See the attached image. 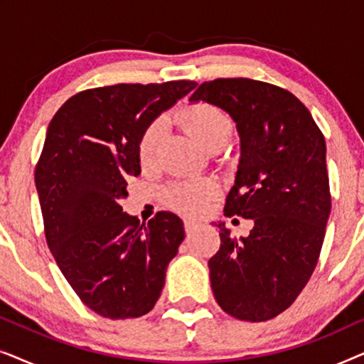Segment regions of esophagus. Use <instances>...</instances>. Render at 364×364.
Here are the masks:
<instances>
[{
	"label": "esophagus",
	"instance_id": "obj_1",
	"mask_svg": "<svg viewBox=\"0 0 364 364\" xmlns=\"http://www.w3.org/2000/svg\"><path fill=\"white\" fill-rule=\"evenodd\" d=\"M183 227H186V233L187 235H191V233H193V230H197V222H192V220H187L186 223H183Z\"/></svg>",
	"mask_w": 364,
	"mask_h": 364
}]
</instances>
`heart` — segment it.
I'll return each instance as SVG.
<instances>
[{"label": "heart", "mask_w": 364, "mask_h": 364, "mask_svg": "<svg viewBox=\"0 0 364 364\" xmlns=\"http://www.w3.org/2000/svg\"><path fill=\"white\" fill-rule=\"evenodd\" d=\"M177 121L183 129L207 151L215 152L222 149L233 132V122L228 114L210 102H188L177 112ZM164 134V121L156 119L144 129L137 144L139 161L149 166L156 159L159 144ZM215 182L207 178L181 182L168 188L167 198L173 208L186 215H198L205 210L208 202L215 197Z\"/></svg>", "instance_id": "1"}]
</instances>
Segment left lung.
<instances>
[{"instance_id":"1","label":"left lung","mask_w":364,"mask_h":364,"mask_svg":"<svg viewBox=\"0 0 364 364\" xmlns=\"http://www.w3.org/2000/svg\"><path fill=\"white\" fill-rule=\"evenodd\" d=\"M230 114L240 164L223 213L252 218L248 237L220 228L208 260L213 295L228 315L267 321L285 311L310 280L331 210L325 137L300 99L247 77L203 82L191 102Z\"/></svg>"}]
</instances>
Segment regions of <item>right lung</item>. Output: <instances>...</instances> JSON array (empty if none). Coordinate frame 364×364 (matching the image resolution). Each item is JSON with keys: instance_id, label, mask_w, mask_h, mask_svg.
Instances as JSON below:
<instances>
[{"instance_id": "obj_1", "label": "right lung", "mask_w": 364, "mask_h": 364, "mask_svg": "<svg viewBox=\"0 0 364 364\" xmlns=\"http://www.w3.org/2000/svg\"><path fill=\"white\" fill-rule=\"evenodd\" d=\"M193 81L114 84L74 94L48 126L34 171L49 250L76 295L111 320L146 315L186 232L176 213L141 225L122 212L127 177L141 173L144 129Z\"/></svg>"}]
</instances>
